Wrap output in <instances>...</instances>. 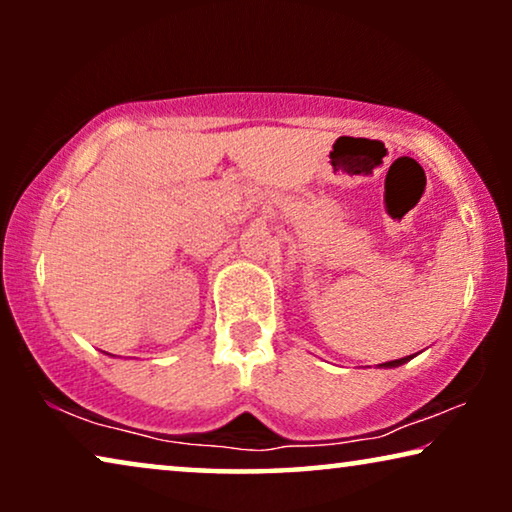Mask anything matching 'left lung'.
<instances>
[{"mask_svg": "<svg viewBox=\"0 0 512 512\" xmlns=\"http://www.w3.org/2000/svg\"><path fill=\"white\" fill-rule=\"evenodd\" d=\"M415 356V354H412ZM412 356H403V359H396V361H387V363H380V368H398V366H403V363H408Z\"/></svg>", "mask_w": 512, "mask_h": 512, "instance_id": "1", "label": "left lung"}]
</instances>
